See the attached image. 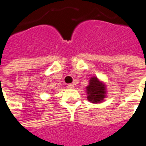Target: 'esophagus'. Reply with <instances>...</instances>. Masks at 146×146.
<instances>
[{
    "label": "esophagus",
    "instance_id": "34e87169",
    "mask_svg": "<svg viewBox=\"0 0 146 146\" xmlns=\"http://www.w3.org/2000/svg\"><path fill=\"white\" fill-rule=\"evenodd\" d=\"M67 87H68V89H74V84H68V86H67Z\"/></svg>",
    "mask_w": 146,
    "mask_h": 146
}]
</instances>
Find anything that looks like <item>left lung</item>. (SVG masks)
Returning a JSON list of instances; mask_svg holds the SVG:
<instances>
[{"mask_svg": "<svg viewBox=\"0 0 146 146\" xmlns=\"http://www.w3.org/2000/svg\"><path fill=\"white\" fill-rule=\"evenodd\" d=\"M88 100L92 103H100L105 97V87L97 78H92L89 81V85L87 87Z\"/></svg>", "mask_w": 146, "mask_h": 146, "instance_id": "1", "label": "left lung"}]
</instances>
